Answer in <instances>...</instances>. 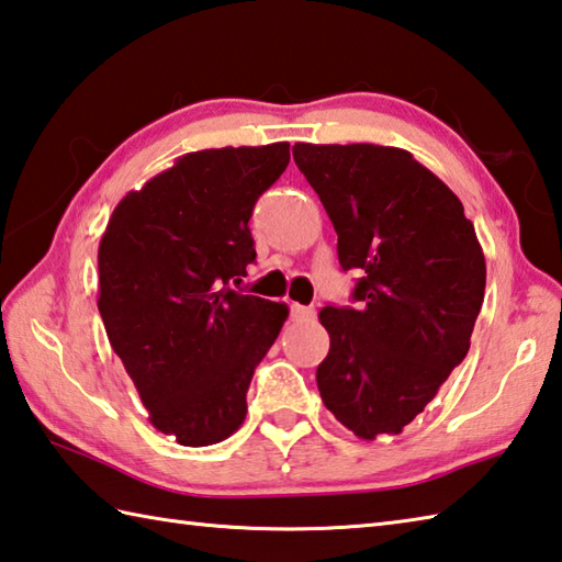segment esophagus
I'll return each mask as SVG.
<instances>
[{
	"label": "esophagus",
	"instance_id": "34e87169",
	"mask_svg": "<svg viewBox=\"0 0 562 562\" xmlns=\"http://www.w3.org/2000/svg\"><path fill=\"white\" fill-rule=\"evenodd\" d=\"M316 316L314 306H302V304H292V318L294 322H312Z\"/></svg>",
	"mask_w": 562,
	"mask_h": 562
}]
</instances>
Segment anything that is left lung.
Listing matches in <instances>:
<instances>
[{
	"instance_id": "8db88e82",
	"label": "left lung",
	"mask_w": 562,
	"mask_h": 562,
	"mask_svg": "<svg viewBox=\"0 0 562 562\" xmlns=\"http://www.w3.org/2000/svg\"><path fill=\"white\" fill-rule=\"evenodd\" d=\"M296 168L360 270L356 306L318 312L326 409L362 441L402 434L463 362L485 300V256L458 196L409 150L294 143Z\"/></svg>"
}]
</instances>
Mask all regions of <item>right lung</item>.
<instances>
[{"instance_id":"right-lung-1","label":"right lung","mask_w":562,"mask_h":562,"mask_svg":"<svg viewBox=\"0 0 562 562\" xmlns=\"http://www.w3.org/2000/svg\"><path fill=\"white\" fill-rule=\"evenodd\" d=\"M290 143L187 153L128 192L99 240V314L150 424L180 446L224 441L288 304L231 290L256 260L250 214Z\"/></svg>"}]
</instances>
